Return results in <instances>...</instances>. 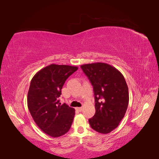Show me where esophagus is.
I'll return each instance as SVG.
<instances>
[{"label": "esophagus", "instance_id": "esophagus-1", "mask_svg": "<svg viewBox=\"0 0 159 159\" xmlns=\"http://www.w3.org/2000/svg\"><path fill=\"white\" fill-rule=\"evenodd\" d=\"M76 109L78 110V111H82V109H83V107H77Z\"/></svg>", "mask_w": 159, "mask_h": 159}]
</instances>
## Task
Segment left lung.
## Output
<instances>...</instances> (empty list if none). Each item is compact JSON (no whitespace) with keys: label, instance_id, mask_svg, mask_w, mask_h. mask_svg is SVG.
Here are the masks:
<instances>
[{"label":"left lung","instance_id":"1","mask_svg":"<svg viewBox=\"0 0 159 159\" xmlns=\"http://www.w3.org/2000/svg\"><path fill=\"white\" fill-rule=\"evenodd\" d=\"M93 86L95 114L88 120L93 130L102 134L118 127L129 102L128 88L123 74L115 67L103 62L80 66Z\"/></svg>","mask_w":159,"mask_h":159}]
</instances>
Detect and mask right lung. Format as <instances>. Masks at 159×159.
Returning a JSON list of instances; mask_svg holds the SVG:
<instances>
[{"label":"right lung","mask_w":159,"mask_h":159,"mask_svg":"<svg viewBox=\"0 0 159 159\" xmlns=\"http://www.w3.org/2000/svg\"><path fill=\"white\" fill-rule=\"evenodd\" d=\"M78 70L77 66L52 64L38 71L29 86L27 105L35 123L52 138L64 135L69 130L75 109L59 98L66 80Z\"/></svg>","instance_id":"1"}]
</instances>
